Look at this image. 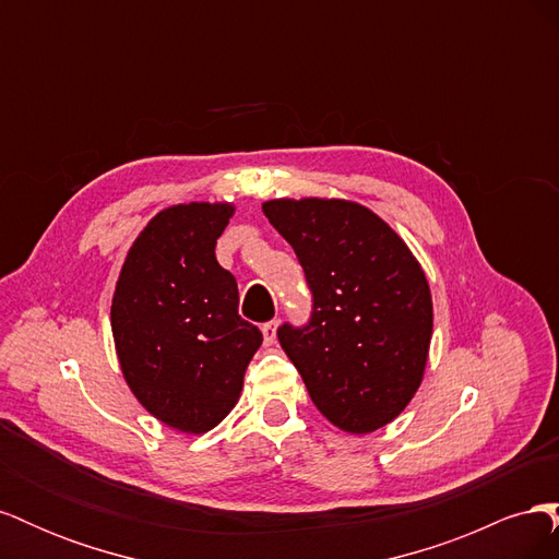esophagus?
Returning <instances> with one entry per match:
<instances>
[{
  "label": "esophagus",
  "mask_w": 559,
  "mask_h": 559,
  "mask_svg": "<svg viewBox=\"0 0 559 559\" xmlns=\"http://www.w3.org/2000/svg\"><path fill=\"white\" fill-rule=\"evenodd\" d=\"M277 326H280V321H265V324L261 326L265 345H273L277 341Z\"/></svg>",
  "instance_id": "1"
}]
</instances>
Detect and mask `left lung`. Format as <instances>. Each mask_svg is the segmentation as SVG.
Here are the masks:
<instances>
[{
	"instance_id": "8db88e82",
	"label": "left lung",
	"mask_w": 559,
	"mask_h": 559,
	"mask_svg": "<svg viewBox=\"0 0 559 559\" xmlns=\"http://www.w3.org/2000/svg\"><path fill=\"white\" fill-rule=\"evenodd\" d=\"M263 212L294 247L312 294L306 324L277 329L282 349L335 427H384L411 403L427 366L433 310L419 263L357 202L270 200Z\"/></svg>"
}]
</instances>
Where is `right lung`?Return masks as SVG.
Listing matches in <instances>:
<instances>
[{
    "label": "right lung",
    "mask_w": 559,
    "mask_h": 559,
    "mask_svg": "<svg viewBox=\"0 0 559 559\" xmlns=\"http://www.w3.org/2000/svg\"><path fill=\"white\" fill-rule=\"evenodd\" d=\"M230 216V205L210 202L163 210L130 247L114 292L126 382L151 415L186 433H205L233 411L263 343L214 257Z\"/></svg>",
    "instance_id": "right-lung-1"
}]
</instances>
